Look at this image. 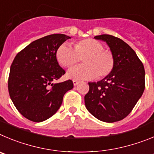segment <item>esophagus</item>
<instances>
[{
    "label": "esophagus",
    "mask_w": 154,
    "mask_h": 154,
    "mask_svg": "<svg viewBox=\"0 0 154 154\" xmlns=\"http://www.w3.org/2000/svg\"><path fill=\"white\" fill-rule=\"evenodd\" d=\"M73 84H74V86H77V84H79V81H78V80H73Z\"/></svg>",
    "instance_id": "34e87169"
}]
</instances>
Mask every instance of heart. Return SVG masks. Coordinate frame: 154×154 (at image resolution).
<instances>
[{
	"instance_id": "obj_1",
	"label": "heart",
	"mask_w": 154,
	"mask_h": 154,
	"mask_svg": "<svg viewBox=\"0 0 154 154\" xmlns=\"http://www.w3.org/2000/svg\"><path fill=\"white\" fill-rule=\"evenodd\" d=\"M103 49L100 41L88 38L76 42L74 48L67 43L62 44L57 50L56 57L59 63L65 67H71L84 57V64L67 70V78L77 80L97 77L100 79L110 74L114 65L111 52Z\"/></svg>"
}]
</instances>
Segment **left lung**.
Listing matches in <instances>:
<instances>
[{
  "label": "left lung",
  "mask_w": 154,
  "mask_h": 154,
  "mask_svg": "<svg viewBox=\"0 0 154 154\" xmlns=\"http://www.w3.org/2000/svg\"><path fill=\"white\" fill-rule=\"evenodd\" d=\"M94 38L106 43L114 59L110 74L97 82H89L84 97L87 110L98 120L113 123L125 118L142 96L145 70L135 51L123 40L101 34Z\"/></svg>",
  "instance_id": "1"
}]
</instances>
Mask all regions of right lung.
<instances>
[{"label": "right lung", "mask_w": 154, "mask_h": 154, "mask_svg": "<svg viewBox=\"0 0 154 154\" xmlns=\"http://www.w3.org/2000/svg\"><path fill=\"white\" fill-rule=\"evenodd\" d=\"M69 36H45L33 41L15 57L11 66L8 91L17 110L34 122L52 117L60 107L64 94L74 87L72 80L54 84L65 74L56 52Z\"/></svg>", "instance_id": "add662e5"}]
</instances>
